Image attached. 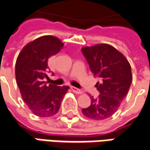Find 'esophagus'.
Returning a JSON list of instances; mask_svg holds the SVG:
<instances>
[{
    "mask_svg": "<svg viewBox=\"0 0 150 150\" xmlns=\"http://www.w3.org/2000/svg\"><path fill=\"white\" fill-rule=\"evenodd\" d=\"M71 89L72 91L74 92V93H75V94H79H79H82V91L78 89V88H76L75 86H71Z\"/></svg>",
    "mask_w": 150,
    "mask_h": 150,
    "instance_id": "1",
    "label": "esophagus"
}]
</instances>
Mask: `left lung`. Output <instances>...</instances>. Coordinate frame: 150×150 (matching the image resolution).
I'll use <instances>...</instances> for the list:
<instances>
[{"label":"left lung","mask_w":150,"mask_h":150,"mask_svg":"<svg viewBox=\"0 0 150 150\" xmlns=\"http://www.w3.org/2000/svg\"><path fill=\"white\" fill-rule=\"evenodd\" d=\"M81 50L94 76L101 79L95 85L100 95L96 98L91 97L90 106L82 112L91 119H106L117 111L128 93L133 80L131 67L126 57L110 44H96Z\"/></svg>","instance_id":"1"}]
</instances>
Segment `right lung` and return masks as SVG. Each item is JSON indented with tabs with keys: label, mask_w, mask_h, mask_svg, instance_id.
<instances>
[{
	"label": "right lung",
	"mask_w": 150,
	"mask_h": 150,
	"mask_svg": "<svg viewBox=\"0 0 150 150\" xmlns=\"http://www.w3.org/2000/svg\"><path fill=\"white\" fill-rule=\"evenodd\" d=\"M64 47L55 36L44 35L25 45L16 62V79L22 98L31 111L39 117H52L60 108L68 86L47 85V61Z\"/></svg>",
	"instance_id": "1"
}]
</instances>
